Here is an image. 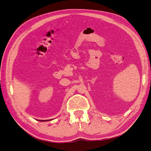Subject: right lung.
I'll return each instance as SVG.
<instances>
[{
  "label": "right lung",
  "instance_id": "add662e5",
  "mask_svg": "<svg viewBox=\"0 0 151 151\" xmlns=\"http://www.w3.org/2000/svg\"><path fill=\"white\" fill-rule=\"evenodd\" d=\"M47 121H48V120H47ZM42 121H44V120H42Z\"/></svg>",
  "mask_w": 151,
  "mask_h": 151
}]
</instances>
